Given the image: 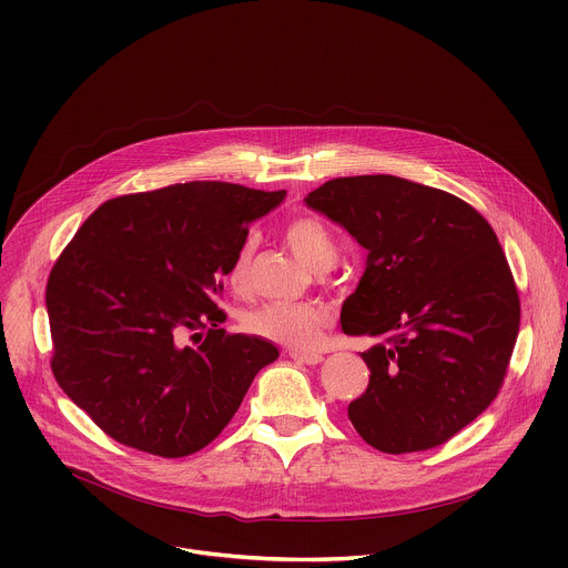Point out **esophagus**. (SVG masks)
Here are the masks:
<instances>
[{
  "mask_svg": "<svg viewBox=\"0 0 568 568\" xmlns=\"http://www.w3.org/2000/svg\"><path fill=\"white\" fill-rule=\"evenodd\" d=\"M290 357L298 364H307V366H316L323 362V355L321 353H298V351H292Z\"/></svg>",
  "mask_w": 568,
  "mask_h": 568,
  "instance_id": "obj_1",
  "label": "esophagus"
}]
</instances>
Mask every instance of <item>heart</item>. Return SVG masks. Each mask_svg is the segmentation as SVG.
Segmentation results:
<instances>
[{
    "mask_svg": "<svg viewBox=\"0 0 568 568\" xmlns=\"http://www.w3.org/2000/svg\"><path fill=\"white\" fill-rule=\"evenodd\" d=\"M283 240L287 247L314 272L328 270L337 261V240L331 226L314 213L294 215L283 224ZM254 240L245 237L237 245L226 267V281L235 292H247L252 278ZM328 312L310 303L274 301L247 316V328L270 342L292 351H310L316 346Z\"/></svg>",
    "mask_w": 568,
    "mask_h": 568,
    "instance_id": "b5f03b06",
    "label": "heart"
}]
</instances>
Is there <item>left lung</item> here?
Masks as SVG:
<instances>
[{
  "label": "left lung",
  "instance_id": "8db88e82",
  "mask_svg": "<svg viewBox=\"0 0 568 568\" xmlns=\"http://www.w3.org/2000/svg\"><path fill=\"white\" fill-rule=\"evenodd\" d=\"M368 252L342 305L368 388L348 404L379 452L443 445L490 407L519 333V294L497 233L452 193L393 175L337 178L303 200Z\"/></svg>",
  "mask_w": 568,
  "mask_h": 568
}]
</instances>
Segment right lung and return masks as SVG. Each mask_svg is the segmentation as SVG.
<instances>
[{
  "mask_svg": "<svg viewBox=\"0 0 568 568\" xmlns=\"http://www.w3.org/2000/svg\"><path fill=\"white\" fill-rule=\"evenodd\" d=\"M283 200L189 182L108 200L75 231L47 283L51 371L110 438L164 458L195 454L278 359L263 337L226 335L217 298L250 224Z\"/></svg>",
  "mask_w": 568,
  "mask_h": 568,
  "instance_id": "right-lung-1",
  "label": "right lung"
}]
</instances>
